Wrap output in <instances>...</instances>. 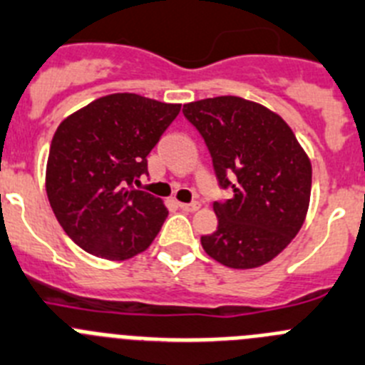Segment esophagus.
<instances>
[{
  "instance_id": "34e87169",
  "label": "esophagus",
  "mask_w": 365,
  "mask_h": 365,
  "mask_svg": "<svg viewBox=\"0 0 365 365\" xmlns=\"http://www.w3.org/2000/svg\"><path fill=\"white\" fill-rule=\"evenodd\" d=\"M178 207L180 209H182V211H185V212H195V211H198L200 209V203H183V202H178Z\"/></svg>"
}]
</instances>
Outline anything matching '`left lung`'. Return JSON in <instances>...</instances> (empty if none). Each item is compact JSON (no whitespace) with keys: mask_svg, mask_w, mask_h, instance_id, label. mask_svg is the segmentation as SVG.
I'll use <instances>...</instances> for the list:
<instances>
[{"mask_svg":"<svg viewBox=\"0 0 365 365\" xmlns=\"http://www.w3.org/2000/svg\"><path fill=\"white\" fill-rule=\"evenodd\" d=\"M211 153L220 187L218 227L202 236L207 255L225 267L252 269L280 255L304 225L311 198V162L291 127L267 107L238 96L183 105Z\"/></svg>","mask_w":365,"mask_h":365,"instance_id":"1","label":"left lung"}]
</instances>
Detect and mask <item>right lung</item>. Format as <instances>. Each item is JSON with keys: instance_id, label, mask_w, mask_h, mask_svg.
Here are the masks:
<instances>
[{"instance_id": "right-lung-1", "label": "right lung", "mask_w": 365, "mask_h": 365, "mask_svg": "<svg viewBox=\"0 0 365 365\" xmlns=\"http://www.w3.org/2000/svg\"><path fill=\"white\" fill-rule=\"evenodd\" d=\"M180 107L140 94H109L56 129L45 187L56 218L83 251L127 260L153 244L169 211L134 182L149 175L147 156Z\"/></svg>"}]
</instances>
